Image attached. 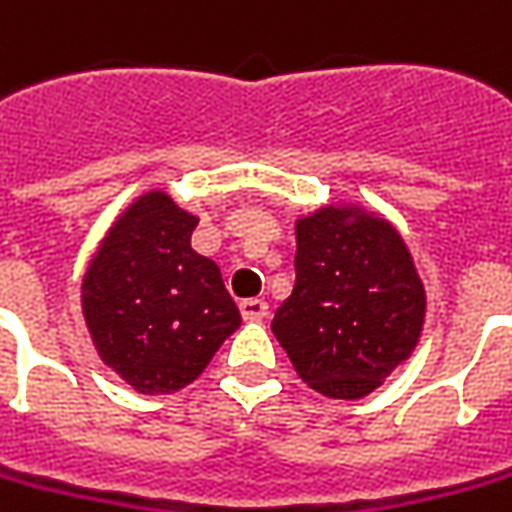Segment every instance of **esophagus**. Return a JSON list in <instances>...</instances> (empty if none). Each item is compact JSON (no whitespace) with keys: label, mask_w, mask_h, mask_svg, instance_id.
<instances>
[{"label":"esophagus","mask_w":512,"mask_h":512,"mask_svg":"<svg viewBox=\"0 0 512 512\" xmlns=\"http://www.w3.org/2000/svg\"><path fill=\"white\" fill-rule=\"evenodd\" d=\"M241 314L246 322H263L269 316V302L266 300H243Z\"/></svg>","instance_id":"esophagus-1"}]
</instances>
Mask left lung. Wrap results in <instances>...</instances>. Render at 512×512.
Here are the masks:
<instances>
[{
	"instance_id": "1",
	"label": "left lung",
	"mask_w": 512,
	"mask_h": 512,
	"mask_svg": "<svg viewBox=\"0 0 512 512\" xmlns=\"http://www.w3.org/2000/svg\"><path fill=\"white\" fill-rule=\"evenodd\" d=\"M297 280L271 330L302 381L358 401L415 353L426 288L401 232L358 204L297 218Z\"/></svg>"
}]
</instances>
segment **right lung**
I'll return each mask as SVG.
<instances>
[{
    "instance_id": "1",
    "label": "right lung",
    "mask_w": 512,
    "mask_h": 512,
    "mask_svg": "<svg viewBox=\"0 0 512 512\" xmlns=\"http://www.w3.org/2000/svg\"><path fill=\"white\" fill-rule=\"evenodd\" d=\"M196 227L198 215L148 190L111 224L83 274L97 356L142 395L193 384L241 325L221 269L190 246Z\"/></svg>"
}]
</instances>
